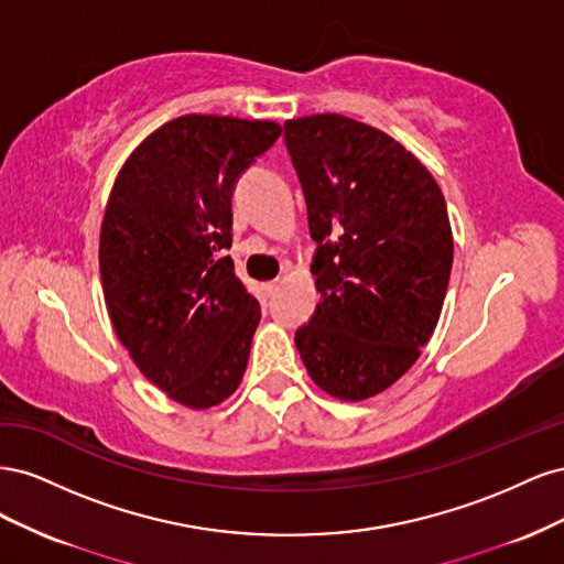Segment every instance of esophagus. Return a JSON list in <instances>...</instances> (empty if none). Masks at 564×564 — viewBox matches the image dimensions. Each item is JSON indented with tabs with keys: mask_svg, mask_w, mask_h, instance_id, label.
Returning <instances> with one entry per match:
<instances>
[{
	"mask_svg": "<svg viewBox=\"0 0 564 564\" xmlns=\"http://www.w3.org/2000/svg\"><path fill=\"white\" fill-rule=\"evenodd\" d=\"M263 289H265V294H268V296H275V294H278V289H280V282H278V280L265 282V284H263Z\"/></svg>",
	"mask_w": 564,
	"mask_h": 564,
	"instance_id": "esophagus-1",
	"label": "esophagus"
}]
</instances>
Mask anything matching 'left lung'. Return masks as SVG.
Segmentation results:
<instances>
[{"mask_svg":"<svg viewBox=\"0 0 564 564\" xmlns=\"http://www.w3.org/2000/svg\"><path fill=\"white\" fill-rule=\"evenodd\" d=\"M284 139L319 245V303L296 348L317 388L362 402L402 379L437 327L454 261L447 202L414 152L357 119H286Z\"/></svg>","mask_w":564,"mask_h":564,"instance_id":"8db88e82","label":"left lung"}]
</instances>
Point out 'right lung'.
Returning <instances> with one entry per match:
<instances>
[{"instance_id": "obj_1", "label": "right lung", "mask_w": 564, "mask_h": 564, "mask_svg": "<svg viewBox=\"0 0 564 564\" xmlns=\"http://www.w3.org/2000/svg\"><path fill=\"white\" fill-rule=\"evenodd\" d=\"M270 119L183 115L133 148L100 224L98 263L117 338L187 409L240 388L261 308L224 249L237 176L278 141Z\"/></svg>"}]
</instances>
